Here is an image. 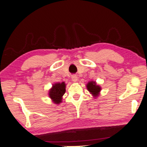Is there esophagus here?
<instances>
[{
    "label": "esophagus",
    "instance_id": "obj_1",
    "mask_svg": "<svg viewBox=\"0 0 147 147\" xmlns=\"http://www.w3.org/2000/svg\"><path fill=\"white\" fill-rule=\"evenodd\" d=\"M71 80L73 82H76L78 81V77L76 75H73L71 77Z\"/></svg>",
    "mask_w": 147,
    "mask_h": 147
}]
</instances>
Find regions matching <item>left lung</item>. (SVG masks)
Masks as SVG:
<instances>
[{
  "instance_id": "left-lung-1",
  "label": "left lung",
  "mask_w": 147,
  "mask_h": 147,
  "mask_svg": "<svg viewBox=\"0 0 147 147\" xmlns=\"http://www.w3.org/2000/svg\"><path fill=\"white\" fill-rule=\"evenodd\" d=\"M86 88L94 97H96L98 96L99 93L101 90V87L96 85L95 82H93V81L88 83L86 85Z\"/></svg>"
}]
</instances>
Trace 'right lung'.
Wrapping results in <instances>:
<instances>
[{
  "label": "right lung",
  "instance_id": "add662e5",
  "mask_svg": "<svg viewBox=\"0 0 147 147\" xmlns=\"http://www.w3.org/2000/svg\"><path fill=\"white\" fill-rule=\"evenodd\" d=\"M65 92V84L64 82L55 83L49 90V95L52 100L56 104H59L62 102V96Z\"/></svg>",
  "mask_w": 147,
  "mask_h": 147
}]
</instances>
